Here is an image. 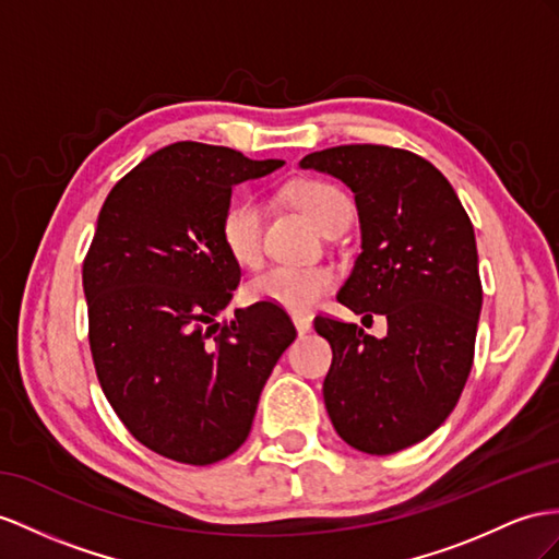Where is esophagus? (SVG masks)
I'll use <instances>...</instances> for the list:
<instances>
[{"instance_id": "obj_1", "label": "esophagus", "mask_w": 559, "mask_h": 559, "mask_svg": "<svg viewBox=\"0 0 559 559\" xmlns=\"http://www.w3.org/2000/svg\"><path fill=\"white\" fill-rule=\"evenodd\" d=\"M293 323H295L299 335H307L311 331V317H305V313H295Z\"/></svg>"}]
</instances>
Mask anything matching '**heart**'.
<instances>
[{
  "label": "heart",
  "instance_id": "heart-1",
  "mask_svg": "<svg viewBox=\"0 0 559 559\" xmlns=\"http://www.w3.org/2000/svg\"><path fill=\"white\" fill-rule=\"evenodd\" d=\"M293 205L307 214V219L321 228L335 226L347 219L352 205L347 195L333 183L302 179L288 189ZM219 238L226 252L238 264H257L262 254V207L252 198L234 200L222 214ZM335 285V274L328 266H271L254 276L248 285V295L254 302L274 305L295 313L309 311Z\"/></svg>",
  "mask_w": 559,
  "mask_h": 559
}]
</instances>
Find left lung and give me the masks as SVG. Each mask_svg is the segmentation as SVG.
I'll return each mask as SVG.
<instances>
[{
  "label": "left lung",
  "instance_id": "left-lung-1",
  "mask_svg": "<svg viewBox=\"0 0 559 559\" xmlns=\"http://www.w3.org/2000/svg\"><path fill=\"white\" fill-rule=\"evenodd\" d=\"M299 167L345 181L359 210L361 254L337 302L388 319L382 340L356 323L313 321L333 349L328 416L349 447L396 453L432 435L467 382L481 311L475 228L449 179L411 151L352 143Z\"/></svg>",
  "mask_w": 559,
  "mask_h": 559
}]
</instances>
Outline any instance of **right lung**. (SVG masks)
<instances>
[{
	"label": "right lung",
	"instance_id": "right-lung-1",
	"mask_svg": "<svg viewBox=\"0 0 559 559\" xmlns=\"http://www.w3.org/2000/svg\"><path fill=\"white\" fill-rule=\"evenodd\" d=\"M281 165L177 141L124 175L98 212L82 266L94 368L132 437L169 461L231 455L297 335L262 302L217 321L240 283L219 238L231 189Z\"/></svg>",
	"mask_w": 559,
	"mask_h": 559
}]
</instances>
